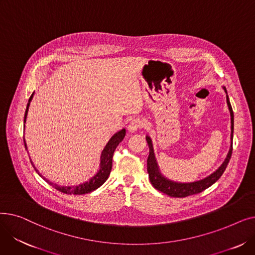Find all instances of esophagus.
I'll return each mask as SVG.
<instances>
[{
	"label": "esophagus",
	"instance_id": "esophagus-1",
	"mask_svg": "<svg viewBox=\"0 0 255 255\" xmlns=\"http://www.w3.org/2000/svg\"><path fill=\"white\" fill-rule=\"evenodd\" d=\"M142 126H143L142 121H141L140 119H138V118H135V119H132V120L130 121L127 128H128V130L131 131V132H135V131H137L138 129H140Z\"/></svg>",
	"mask_w": 255,
	"mask_h": 255
}]
</instances>
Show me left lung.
I'll return each mask as SVG.
<instances>
[{
	"instance_id": "left-lung-1",
	"label": "left lung",
	"mask_w": 255,
	"mask_h": 255,
	"mask_svg": "<svg viewBox=\"0 0 255 255\" xmlns=\"http://www.w3.org/2000/svg\"><path fill=\"white\" fill-rule=\"evenodd\" d=\"M223 89H224L225 93L227 94L225 87H223ZM226 102H227V105H229V110L231 113V124H232L231 139L233 140V137H234V112L232 109L229 96L227 95H226ZM145 139H146V141H148L149 149H150L149 157H148V160H146V169H148L150 182L154 186L155 189H157L158 191H161L171 197H186V196H189L192 194L200 193L202 191L206 190L207 188H209L210 186H212L222 176V173L224 172L227 164H229V162H230V159H231L232 153H233V141H232L229 154H227L223 163L220 165V167L216 171L211 173V175L208 176L207 178L196 181V182L179 183V182H173L171 180H168L167 178H165L162 175L161 172H160L157 161H156V158H155V154H154L152 139L148 135L145 136Z\"/></svg>"
}]
</instances>
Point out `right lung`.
Returning <instances> with one entry per match:
<instances>
[{
	"mask_svg": "<svg viewBox=\"0 0 255 255\" xmlns=\"http://www.w3.org/2000/svg\"><path fill=\"white\" fill-rule=\"evenodd\" d=\"M33 96H34V93L31 95L30 99H29V102H28V105H26V110H25V113H24V120L23 122L25 123V119H26V116H28V111H29V106H30V102L32 101L33 99ZM125 134H126V130L125 129H122L120 130L119 132H117L116 134H114L112 136V138L109 140V142L106 143V145L104 146V149L101 153V157H100V167H99V170L97 171V173L94 177H92L89 181L83 183V184H79V185H74V186H59L57 184H53L51 182H49L48 180H46L42 175H40V172L36 169V167L34 166L32 160H31V163L32 165L34 166L35 170L37 171L38 175L43 178L49 185H51L53 188H56L57 190L63 192V193H66V194H76V195H80V194H86V193H90L94 190H96L97 188H99V187L109 179V176L111 173V170H112V166H113V156H114V152L116 150V148L118 146V144L122 141L125 137ZM24 142V146L26 149V143H25V140H23Z\"/></svg>",
	"mask_w": 255,
	"mask_h": 255,
	"instance_id": "obj_1",
	"label": "right lung"
}]
</instances>
